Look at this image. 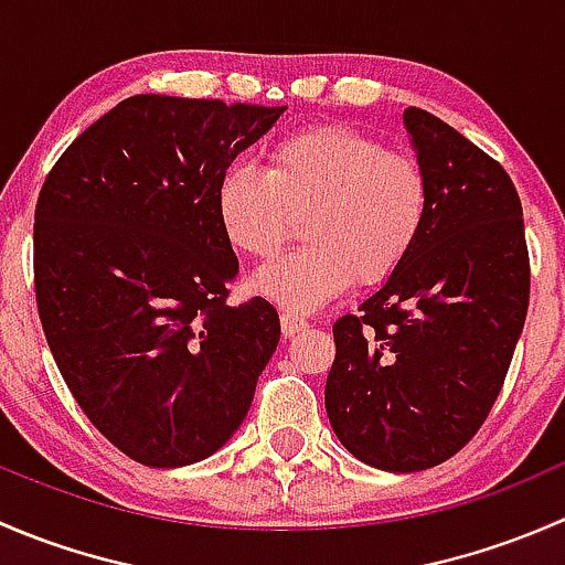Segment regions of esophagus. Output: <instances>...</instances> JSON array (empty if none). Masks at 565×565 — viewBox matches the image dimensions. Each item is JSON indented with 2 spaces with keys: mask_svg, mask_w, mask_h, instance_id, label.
I'll return each mask as SVG.
<instances>
[{
  "mask_svg": "<svg viewBox=\"0 0 565 565\" xmlns=\"http://www.w3.org/2000/svg\"><path fill=\"white\" fill-rule=\"evenodd\" d=\"M309 328V322H306L303 317H298V315H292V311H284L281 315V330H284V335H298L300 330H306Z\"/></svg>",
  "mask_w": 565,
  "mask_h": 565,
  "instance_id": "34e87169",
  "label": "esophagus"
}]
</instances>
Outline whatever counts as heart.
Returning a JSON list of instances; mask_svg holds the SVG:
<instances>
[{"label": "heart", "mask_w": 565, "mask_h": 565, "mask_svg": "<svg viewBox=\"0 0 565 565\" xmlns=\"http://www.w3.org/2000/svg\"><path fill=\"white\" fill-rule=\"evenodd\" d=\"M424 163L350 125H315L267 150L265 172L232 167L215 188L230 246L273 262L303 218V248L259 273L254 287L287 311H317L352 281L383 284L426 230Z\"/></svg>", "instance_id": "b5f03b06"}]
</instances>
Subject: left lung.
Segmentation results:
<instances>
[{"mask_svg":"<svg viewBox=\"0 0 565 565\" xmlns=\"http://www.w3.org/2000/svg\"><path fill=\"white\" fill-rule=\"evenodd\" d=\"M431 185L409 259L333 322L324 409L366 465L418 472L476 437L503 391L530 303L522 202L492 156L424 108H404Z\"/></svg>","mask_w":565,"mask_h":565,"instance_id":"left-lung-1","label":"left lung"}]
</instances>
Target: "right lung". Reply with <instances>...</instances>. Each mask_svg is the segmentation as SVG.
I'll return each mask as SVG.
<instances>
[{"mask_svg": "<svg viewBox=\"0 0 565 565\" xmlns=\"http://www.w3.org/2000/svg\"><path fill=\"white\" fill-rule=\"evenodd\" d=\"M287 106L134 95L51 167L35 207V300L89 424L147 467L218 451L281 335L265 298L230 306L237 256L215 188Z\"/></svg>", "mask_w": 565, "mask_h": 565, "instance_id": "right-lung-1", "label": "right lung"}]
</instances>
